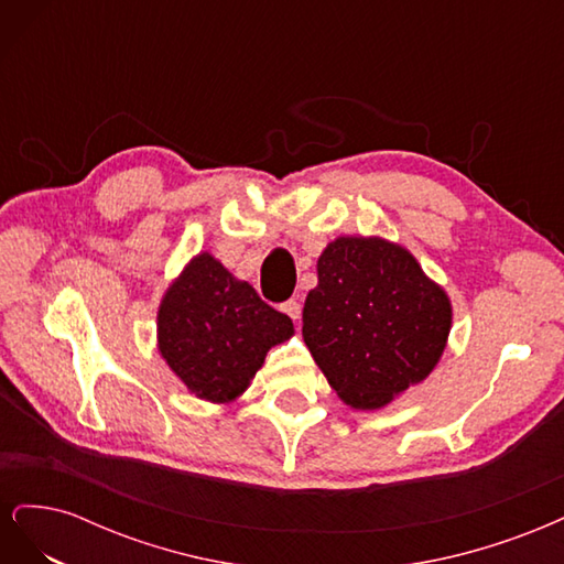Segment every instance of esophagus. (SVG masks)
<instances>
[{
    "label": "esophagus",
    "instance_id": "1",
    "mask_svg": "<svg viewBox=\"0 0 564 564\" xmlns=\"http://www.w3.org/2000/svg\"><path fill=\"white\" fill-rule=\"evenodd\" d=\"M282 313H286L292 319L301 317V303L296 299H289L282 303Z\"/></svg>",
    "mask_w": 564,
    "mask_h": 564
}]
</instances>
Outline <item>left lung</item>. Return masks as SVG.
Listing matches in <instances>:
<instances>
[{"label":"left lung","instance_id":"8db88e82","mask_svg":"<svg viewBox=\"0 0 564 564\" xmlns=\"http://www.w3.org/2000/svg\"><path fill=\"white\" fill-rule=\"evenodd\" d=\"M303 340L338 398L379 409L437 365L452 303L406 249L381 237H338L317 261Z\"/></svg>","mask_w":564,"mask_h":564}]
</instances>
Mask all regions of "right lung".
<instances>
[{"mask_svg": "<svg viewBox=\"0 0 564 564\" xmlns=\"http://www.w3.org/2000/svg\"><path fill=\"white\" fill-rule=\"evenodd\" d=\"M294 334L284 313L235 280L212 253H199L169 286L158 315V344L176 377L209 402L247 390L265 352Z\"/></svg>", "mask_w": 564, "mask_h": 564, "instance_id": "obj_1", "label": "right lung"}]
</instances>
